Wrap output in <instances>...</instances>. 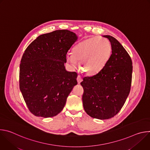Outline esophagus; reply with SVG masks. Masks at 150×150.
I'll return each instance as SVG.
<instances>
[{"mask_svg": "<svg viewBox=\"0 0 150 150\" xmlns=\"http://www.w3.org/2000/svg\"><path fill=\"white\" fill-rule=\"evenodd\" d=\"M77 81H78V83H80L82 81V78L81 76H80V75L78 76V77H77Z\"/></svg>", "mask_w": 150, "mask_h": 150, "instance_id": "34e87169", "label": "esophagus"}]
</instances>
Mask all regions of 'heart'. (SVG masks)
<instances>
[{
  "label": "heart",
  "mask_w": 150,
  "mask_h": 150,
  "mask_svg": "<svg viewBox=\"0 0 150 150\" xmlns=\"http://www.w3.org/2000/svg\"><path fill=\"white\" fill-rule=\"evenodd\" d=\"M112 53L109 41L104 38L91 37L78 43L73 54L67 56V61L72 68L80 62L81 70L87 75H94L101 71L109 61Z\"/></svg>",
  "instance_id": "heart-1"
}]
</instances>
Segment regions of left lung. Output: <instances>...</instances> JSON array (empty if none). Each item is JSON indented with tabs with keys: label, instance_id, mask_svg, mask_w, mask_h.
Listing matches in <instances>:
<instances>
[{
	"label": "left lung",
	"instance_id": "left-lung-1",
	"mask_svg": "<svg viewBox=\"0 0 150 150\" xmlns=\"http://www.w3.org/2000/svg\"><path fill=\"white\" fill-rule=\"evenodd\" d=\"M103 37L110 41V57L101 71L81 82L85 112L101 120L110 119L121 110L130 93L132 74V60L126 50L112 36Z\"/></svg>",
	"mask_w": 150,
	"mask_h": 150
}]
</instances>
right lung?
Segmentation results:
<instances>
[{"instance_id":"right-lung-1","label":"right lung","mask_w":150,"mask_h":150,"mask_svg":"<svg viewBox=\"0 0 150 150\" xmlns=\"http://www.w3.org/2000/svg\"><path fill=\"white\" fill-rule=\"evenodd\" d=\"M77 38L69 30H56L38 36L25 49L20 63L19 88L34 116H56L78 83L77 73L67 71L64 65Z\"/></svg>"}]
</instances>
